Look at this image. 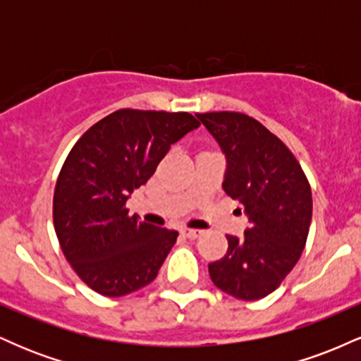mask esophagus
Here are the masks:
<instances>
[{
	"instance_id": "obj_1",
	"label": "esophagus",
	"mask_w": 361,
	"mask_h": 361,
	"mask_svg": "<svg viewBox=\"0 0 361 361\" xmlns=\"http://www.w3.org/2000/svg\"><path fill=\"white\" fill-rule=\"evenodd\" d=\"M181 234H183L185 238H188V239H197V238H200V235H202V231L188 229V227H183V229H181Z\"/></svg>"
}]
</instances>
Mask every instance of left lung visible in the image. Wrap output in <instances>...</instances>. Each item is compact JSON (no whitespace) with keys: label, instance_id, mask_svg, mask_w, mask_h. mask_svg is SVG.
<instances>
[{"label":"left lung","instance_id":"1","mask_svg":"<svg viewBox=\"0 0 361 361\" xmlns=\"http://www.w3.org/2000/svg\"><path fill=\"white\" fill-rule=\"evenodd\" d=\"M226 156L222 188L241 204L250 226L227 235L224 258L210 279L239 300H258L279 288L307 241L312 193L299 161L258 120L238 111L197 114Z\"/></svg>","mask_w":361,"mask_h":361}]
</instances>
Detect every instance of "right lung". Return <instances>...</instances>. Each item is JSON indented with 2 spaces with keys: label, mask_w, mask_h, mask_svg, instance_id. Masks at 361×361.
<instances>
[{
  "label": "right lung",
  "mask_w": 361,
  "mask_h": 361,
  "mask_svg": "<svg viewBox=\"0 0 361 361\" xmlns=\"http://www.w3.org/2000/svg\"><path fill=\"white\" fill-rule=\"evenodd\" d=\"M198 127L186 111L117 110L88 128L66 157L54 227L66 259L94 292L123 297L157 276L178 231L139 221L126 204L171 144Z\"/></svg>",
  "instance_id": "obj_1"
}]
</instances>
